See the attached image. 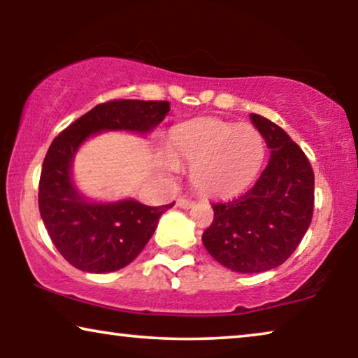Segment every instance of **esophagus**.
Instances as JSON below:
<instances>
[{
  "mask_svg": "<svg viewBox=\"0 0 358 358\" xmlns=\"http://www.w3.org/2000/svg\"><path fill=\"white\" fill-rule=\"evenodd\" d=\"M176 205H178L179 208H190V207H194L195 202H194V200H190V199L180 197V199H178V202H176Z\"/></svg>",
  "mask_w": 358,
  "mask_h": 358,
  "instance_id": "esophagus-1",
  "label": "esophagus"
}]
</instances>
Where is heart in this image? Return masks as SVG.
I'll use <instances>...</instances> for the list:
<instances>
[{
	"label": "heart",
	"instance_id": "1",
	"mask_svg": "<svg viewBox=\"0 0 358 358\" xmlns=\"http://www.w3.org/2000/svg\"><path fill=\"white\" fill-rule=\"evenodd\" d=\"M169 146L176 161L192 166L190 182L210 197H233L257 178L266 145L252 125L200 119L173 130Z\"/></svg>",
	"mask_w": 358,
	"mask_h": 358
}]
</instances>
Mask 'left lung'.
I'll list each match as a JSON object with an SVG mask.
<instances>
[{
    "label": "left lung",
    "mask_w": 358,
    "mask_h": 358,
    "mask_svg": "<svg viewBox=\"0 0 358 358\" xmlns=\"http://www.w3.org/2000/svg\"><path fill=\"white\" fill-rule=\"evenodd\" d=\"M271 159L248 192L212 203L213 222L203 246L222 266L241 273L275 268L292 256L310 228L315 173L303 150L266 117L251 114Z\"/></svg>",
    "instance_id": "left-lung-1"
}]
</instances>
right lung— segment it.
<instances>
[{
    "instance_id": "1",
    "label": "right lung",
    "mask_w": 358,
    "mask_h": 358,
    "mask_svg": "<svg viewBox=\"0 0 358 358\" xmlns=\"http://www.w3.org/2000/svg\"><path fill=\"white\" fill-rule=\"evenodd\" d=\"M168 101L114 99L97 104L55 136L42 164L38 210L58 252L83 272L104 273L129 266L153 236L158 220L174 203L148 207L136 200L87 202L76 192L70 168L76 150L92 134H146L169 114Z\"/></svg>"
}]
</instances>
